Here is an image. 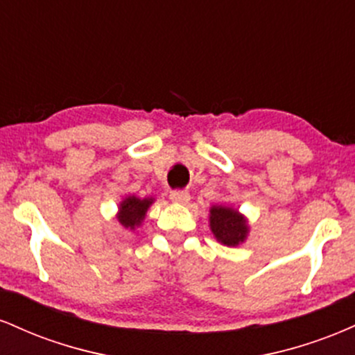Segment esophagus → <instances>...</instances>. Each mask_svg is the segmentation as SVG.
Returning a JSON list of instances; mask_svg holds the SVG:
<instances>
[{
  "label": "esophagus",
  "mask_w": 355,
  "mask_h": 355,
  "mask_svg": "<svg viewBox=\"0 0 355 355\" xmlns=\"http://www.w3.org/2000/svg\"><path fill=\"white\" fill-rule=\"evenodd\" d=\"M170 198L175 203H187L190 200V193L187 190H172L170 191Z\"/></svg>",
  "instance_id": "34e87169"
}]
</instances>
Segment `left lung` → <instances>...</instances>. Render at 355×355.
Instances as JSON below:
<instances>
[{"label": "left lung", "instance_id": "1", "mask_svg": "<svg viewBox=\"0 0 355 355\" xmlns=\"http://www.w3.org/2000/svg\"><path fill=\"white\" fill-rule=\"evenodd\" d=\"M210 229L214 235L225 245H239L247 235V222L237 210L227 207H211Z\"/></svg>", "mask_w": 355, "mask_h": 355}]
</instances>
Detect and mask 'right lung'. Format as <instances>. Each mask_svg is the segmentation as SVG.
Returning a JSON list of instances; mask_svg holds the SVG:
<instances>
[{
  "label": "right lung",
  "mask_w": 355,
  "mask_h": 355,
  "mask_svg": "<svg viewBox=\"0 0 355 355\" xmlns=\"http://www.w3.org/2000/svg\"><path fill=\"white\" fill-rule=\"evenodd\" d=\"M152 198H140L137 197H126L123 202L120 203V215L118 220L126 229H135L137 225H140V222L144 220L146 209L152 205Z\"/></svg>",
  "instance_id": "right-lung-1"
}]
</instances>
